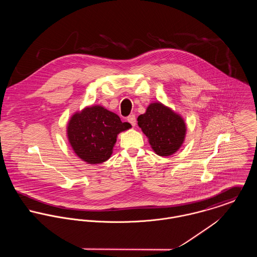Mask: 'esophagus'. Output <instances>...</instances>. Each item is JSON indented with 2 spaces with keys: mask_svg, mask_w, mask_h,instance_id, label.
I'll return each instance as SVG.
<instances>
[{
  "mask_svg": "<svg viewBox=\"0 0 257 257\" xmlns=\"http://www.w3.org/2000/svg\"><path fill=\"white\" fill-rule=\"evenodd\" d=\"M127 121L133 125L135 126L136 123H137V118H136V115L135 114H131L127 116Z\"/></svg>",
  "mask_w": 257,
  "mask_h": 257,
  "instance_id": "esophagus-1",
  "label": "esophagus"
}]
</instances>
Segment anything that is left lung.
<instances>
[{
    "mask_svg": "<svg viewBox=\"0 0 257 257\" xmlns=\"http://www.w3.org/2000/svg\"><path fill=\"white\" fill-rule=\"evenodd\" d=\"M138 124L159 156H170L183 145L187 130L183 117L160 102L151 103L139 115Z\"/></svg>",
    "mask_w": 257,
    "mask_h": 257,
    "instance_id": "obj_1",
    "label": "left lung"
}]
</instances>
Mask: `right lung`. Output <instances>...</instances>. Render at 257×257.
<instances>
[{"mask_svg":"<svg viewBox=\"0 0 257 257\" xmlns=\"http://www.w3.org/2000/svg\"><path fill=\"white\" fill-rule=\"evenodd\" d=\"M132 127L100 105L76 111L67 124V138L75 154L88 164L107 161L119 133Z\"/></svg>","mask_w":257,"mask_h":257,"instance_id":"add662e5","label":"right lung"}]
</instances>
